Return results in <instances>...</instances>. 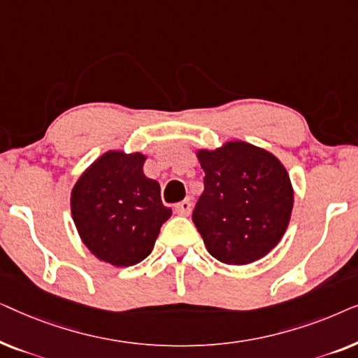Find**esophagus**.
Returning <instances> with one entry per match:
<instances>
[{
  "mask_svg": "<svg viewBox=\"0 0 358 358\" xmlns=\"http://www.w3.org/2000/svg\"><path fill=\"white\" fill-rule=\"evenodd\" d=\"M176 213L180 215V217H189L190 215V210H192V202H190V199H184L182 202L176 203Z\"/></svg>",
  "mask_w": 358,
  "mask_h": 358,
  "instance_id": "esophagus-1",
  "label": "esophagus"
}]
</instances>
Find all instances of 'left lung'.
<instances>
[{"label":"left lung","instance_id":"left-lung-1","mask_svg":"<svg viewBox=\"0 0 358 358\" xmlns=\"http://www.w3.org/2000/svg\"><path fill=\"white\" fill-rule=\"evenodd\" d=\"M195 155L205 187L192 222L205 248L229 266L259 261L290 223L293 185L287 168L271 151L241 140Z\"/></svg>","mask_w":358,"mask_h":358}]
</instances>
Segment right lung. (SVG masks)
<instances>
[{"instance_id": "1", "label": "right lung", "mask_w": 358, "mask_h": 358, "mask_svg": "<svg viewBox=\"0 0 358 358\" xmlns=\"http://www.w3.org/2000/svg\"><path fill=\"white\" fill-rule=\"evenodd\" d=\"M143 153L109 150L87 166L71 190L70 207L81 241L115 267L135 266L153 251L173 210L161 202L158 180L146 178Z\"/></svg>"}]
</instances>
